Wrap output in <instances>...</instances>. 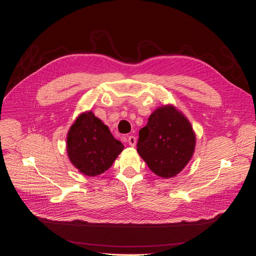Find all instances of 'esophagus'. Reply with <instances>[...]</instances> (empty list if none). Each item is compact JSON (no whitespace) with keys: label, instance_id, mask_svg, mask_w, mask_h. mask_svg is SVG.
Wrapping results in <instances>:
<instances>
[{"label":"esophagus","instance_id":"obj_1","mask_svg":"<svg viewBox=\"0 0 256 256\" xmlns=\"http://www.w3.org/2000/svg\"><path fill=\"white\" fill-rule=\"evenodd\" d=\"M128 143H129L130 146H132V147L136 146V138L134 136H128Z\"/></svg>","mask_w":256,"mask_h":256}]
</instances>
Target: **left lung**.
I'll return each mask as SVG.
<instances>
[{
  "label": "left lung",
  "instance_id": "obj_1",
  "mask_svg": "<svg viewBox=\"0 0 256 256\" xmlns=\"http://www.w3.org/2000/svg\"><path fill=\"white\" fill-rule=\"evenodd\" d=\"M136 146L152 173L172 178L192 158L196 134L187 118L174 106H162L150 114L147 125L138 131Z\"/></svg>",
  "mask_w": 256,
  "mask_h": 256
}]
</instances>
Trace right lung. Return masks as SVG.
I'll return each instance as SVG.
<instances>
[{"mask_svg": "<svg viewBox=\"0 0 256 256\" xmlns=\"http://www.w3.org/2000/svg\"><path fill=\"white\" fill-rule=\"evenodd\" d=\"M124 145L109 127L92 111L80 114L67 134V154L74 168L88 176H97L111 168Z\"/></svg>", "mask_w": 256, "mask_h": 256, "instance_id": "obj_1", "label": "right lung"}]
</instances>
